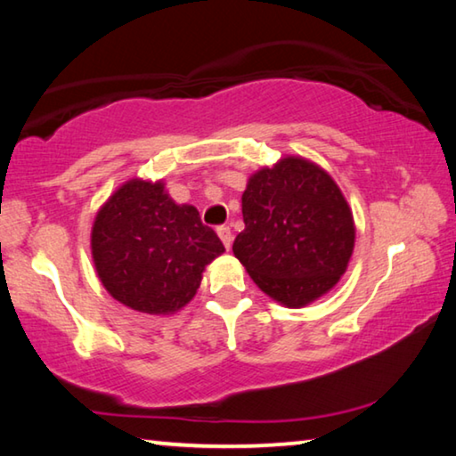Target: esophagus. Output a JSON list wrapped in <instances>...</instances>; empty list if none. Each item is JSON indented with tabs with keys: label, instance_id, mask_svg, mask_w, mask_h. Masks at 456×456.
<instances>
[{
	"label": "esophagus",
	"instance_id": "obj_1",
	"mask_svg": "<svg viewBox=\"0 0 456 456\" xmlns=\"http://www.w3.org/2000/svg\"><path fill=\"white\" fill-rule=\"evenodd\" d=\"M217 235L221 237V241H223V245H225V249H231V243H233V233H231V229L229 227H219Z\"/></svg>",
	"mask_w": 456,
	"mask_h": 456
}]
</instances>
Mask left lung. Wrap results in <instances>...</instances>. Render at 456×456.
Instances as JSON below:
<instances>
[{"label":"left lung","instance_id":"obj_1","mask_svg":"<svg viewBox=\"0 0 456 456\" xmlns=\"http://www.w3.org/2000/svg\"><path fill=\"white\" fill-rule=\"evenodd\" d=\"M245 229L233 253L257 288L299 310L336 288L356 243V223L338 183L299 154L281 157L247 179Z\"/></svg>","mask_w":456,"mask_h":456}]
</instances>
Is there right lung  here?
Returning <instances> with one entry per match:
<instances>
[{"mask_svg": "<svg viewBox=\"0 0 456 456\" xmlns=\"http://www.w3.org/2000/svg\"><path fill=\"white\" fill-rule=\"evenodd\" d=\"M92 261L110 296L130 310L173 315L225 247L197 207L175 203L165 181L133 176L100 207L90 233Z\"/></svg>", "mask_w": 456, "mask_h": 456, "instance_id": "right-lung-1", "label": "right lung"}]
</instances>
